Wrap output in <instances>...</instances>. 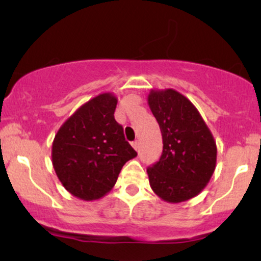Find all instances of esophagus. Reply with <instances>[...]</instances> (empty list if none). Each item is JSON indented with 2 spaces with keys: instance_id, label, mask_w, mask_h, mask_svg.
<instances>
[{
  "instance_id": "obj_1",
  "label": "esophagus",
  "mask_w": 261,
  "mask_h": 261,
  "mask_svg": "<svg viewBox=\"0 0 261 261\" xmlns=\"http://www.w3.org/2000/svg\"><path fill=\"white\" fill-rule=\"evenodd\" d=\"M133 147L136 149V151H139V142H137V141H134V142H133Z\"/></svg>"
}]
</instances>
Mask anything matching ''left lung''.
Masks as SVG:
<instances>
[{
    "label": "left lung",
    "instance_id": "8db88e82",
    "mask_svg": "<svg viewBox=\"0 0 261 261\" xmlns=\"http://www.w3.org/2000/svg\"><path fill=\"white\" fill-rule=\"evenodd\" d=\"M147 103L163 139L160 161L147 169L149 185L166 202L188 201L216 169V141L196 107L175 89H151Z\"/></svg>",
    "mask_w": 261,
    "mask_h": 261
}]
</instances>
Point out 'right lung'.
Returning a JSON list of instances; mask_svg holds the SVG:
<instances>
[{"instance_id":"add662e5","label":"right lung","mask_w":261,"mask_h":261,"mask_svg":"<svg viewBox=\"0 0 261 261\" xmlns=\"http://www.w3.org/2000/svg\"><path fill=\"white\" fill-rule=\"evenodd\" d=\"M116 104L114 93H100L82 104L53 141V167L59 180L85 201L107 195L124 164L137 155L114 118Z\"/></svg>"}]
</instances>
